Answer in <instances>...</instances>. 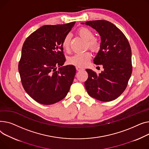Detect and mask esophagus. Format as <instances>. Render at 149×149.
Wrapping results in <instances>:
<instances>
[{
  "mask_svg": "<svg viewBox=\"0 0 149 149\" xmlns=\"http://www.w3.org/2000/svg\"><path fill=\"white\" fill-rule=\"evenodd\" d=\"M76 68L77 71H81V70H84V68L82 67H76Z\"/></svg>",
  "mask_w": 149,
  "mask_h": 149,
  "instance_id": "34e87169",
  "label": "esophagus"
}]
</instances>
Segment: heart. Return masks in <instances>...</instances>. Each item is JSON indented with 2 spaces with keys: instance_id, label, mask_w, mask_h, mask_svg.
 <instances>
[{
  "instance_id": "obj_1",
  "label": "heart",
  "mask_w": 149,
  "mask_h": 149,
  "mask_svg": "<svg viewBox=\"0 0 149 149\" xmlns=\"http://www.w3.org/2000/svg\"><path fill=\"white\" fill-rule=\"evenodd\" d=\"M77 34L81 38L86 41V47L93 51H97L100 46V42L98 38L94 37V33L92 31L87 28H81L77 31ZM71 36L67 34L62 41V47L66 51L68 52L70 49ZM91 58V54L90 52H85L84 53L77 54L71 56L68 60L70 64L76 67H84L88 65Z\"/></svg>"
}]
</instances>
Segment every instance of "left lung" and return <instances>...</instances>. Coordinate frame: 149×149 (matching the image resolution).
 I'll return each mask as SVG.
<instances>
[{"instance_id":"8db88e82","label":"left lung","mask_w":149,"mask_h":149,"mask_svg":"<svg viewBox=\"0 0 149 149\" xmlns=\"http://www.w3.org/2000/svg\"><path fill=\"white\" fill-rule=\"evenodd\" d=\"M82 24L91 26L100 36V50L93 61L104 69L99 74L86 69L88 77L85 82L87 93L102 102L118 98L127 85L132 72V52L124 33L107 20H93Z\"/></svg>"}]
</instances>
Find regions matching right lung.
Wrapping results in <instances>:
<instances>
[{
	"label": "right lung",
	"instance_id": "right-lung-1",
	"mask_svg": "<svg viewBox=\"0 0 149 149\" xmlns=\"http://www.w3.org/2000/svg\"><path fill=\"white\" fill-rule=\"evenodd\" d=\"M74 24L45 25L24 42L19 63L22 84L25 91L41 104L59 102L70 88L76 68L63 66L65 58L62 41Z\"/></svg>",
	"mask_w": 149,
	"mask_h": 149
}]
</instances>
